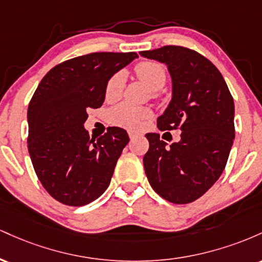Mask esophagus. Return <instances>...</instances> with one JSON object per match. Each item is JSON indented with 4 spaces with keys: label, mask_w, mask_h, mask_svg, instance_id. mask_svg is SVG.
Returning <instances> with one entry per match:
<instances>
[{
    "label": "esophagus",
    "mask_w": 262,
    "mask_h": 262,
    "mask_svg": "<svg viewBox=\"0 0 262 262\" xmlns=\"http://www.w3.org/2000/svg\"><path fill=\"white\" fill-rule=\"evenodd\" d=\"M128 134H129V138H130V139H133V138H135V137H138V135H139V133H137V132H128Z\"/></svg>",
    "instance_id": "1"
}]
</instances>
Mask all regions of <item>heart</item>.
Listing matches in <instances>:
<instances>
[{
    "label": "heart",
    "instance_id": "b5f03b06",
    "mask_svg": "<svg viewBox=\"0 0 262 262\" xmlns=\"http://www.w3.org/2000/svg\"><path fill=\"white\" fill-rule=\"evenodd\" d=\"M135 74L139 79L146 83L151 90H160L166 82V70L161 64L151 60L140 61L135 65ZM124 89V75L123 73L114 74L107 81L104 96L107 101L117 100L122 95ZM152 112L149 108L137 107L123 102L108 111V119L114 125L127 129H139L146 119L151 117Z\"/></svg>",
    "mask_w": 262,
    "mask_h": 262
}]
</instances>
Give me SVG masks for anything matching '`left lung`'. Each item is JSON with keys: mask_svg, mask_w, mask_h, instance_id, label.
<instances>
[{"mask_svg": "<svg viewBox=\"0 0 262 262\" xmlns=\"http://www.w3.org/2000/svg\"><path fill=\"white\" fill-rule=\"evenodd\" d=\"M140 55L166 64L172 79V100L158 128L182 132L181 140L169 148L160 134H146L144 170L159 196L191 203L214 185L227 165L235 137L233 96L218 69L194 50L166 45Z\"/></svg>", "mask_w": 262, "mask_h": 262, "instance_id": "1", "label": "left lung"}]
</instances>
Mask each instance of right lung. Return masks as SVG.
Here are the masks:
<instances>
[{"label": "right lung", "instance_id": "obj_1", "mask_svg": "<svg viewBox=\"0 0 262 262\" xmlns=\"http://www.w3.org/2000/svg\"><path fill=\"white\" fill-rule=\"evenodd\" d=\"M138 58L132 53H91L54 66L28 106V151L39 181L66 206L91 203L106 191L129 141L111 127L100 138L83 128L89 108H100L107 81Z\"/></svg>", "mask_w": 262, "mask_h": 262}]
</instances>
